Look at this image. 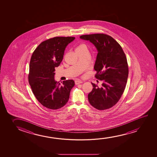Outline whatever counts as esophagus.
Segmentation results:
<instances>
[{
  "label": "esophagus",
  "mask_w": 157,
  "mask_h": 157,
  "mask_svg": "<svg viewBox=\"0 0 157 157\" xmlns=\"http://www.w3.org/2000/svg\"><path fill=\"white\" fill-rule=\"evenodd\" d=\"M82 82H82V80H75V85H78V84H82Z\"/></svg>",
  "instance_id": "1"
}]
</instances>
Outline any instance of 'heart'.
Instances as JSON below:
<instances>
[{
	"instance_id": "heart-1",
	"label": "heart",
	"mask_w": 157,
	"mask_h": 157,
	"mask_svg": "<svg viewBox=\"0 0 157 157\" xmlns=\"http://www.w3.org/2000/svg\"><path fill=\"white\" fill-rule=\"evenodd\" d=\"M86 47V45L84 44H80L79 45H78L77 47L75 48V51H77V50H79L82 49H84Z\"/></svg>"
}]
</instances>
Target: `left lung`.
<instances>
[{
    "label": "left lung",
    "mask_w": 157,
    "mask_h": 157,
    "mask_svg": "<svg viewBox=\"0 0 157 157\" xmlns=\"http://www.w3.org/2000/svg\"><path fill=\"white\" fill-rule=\"evenodd\" d=\"M80 38L90 41L97 48L95 77L103 82L101 87L92 82L93 88L88 95L89 102L97 109L110 108L119 101L127 84L129 69L124 52L120 44L108 35H84Z\"/></svg>",
    "instance_id": "1"
}]
</instances>
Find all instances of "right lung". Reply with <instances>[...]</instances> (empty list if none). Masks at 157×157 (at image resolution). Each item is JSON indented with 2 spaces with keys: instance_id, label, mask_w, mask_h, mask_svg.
<instances>
[{
  "instance_id": "add662e5",
  "label": "right lung",
  "mask_w": 157,
  "mask_h": 157,
  "mask_svg": "<svg viewBox=\"0 0 157 157\" xmlns=\"http://www.w3.org/2000/svg\"><path fill=\"white\" fill-rule=\"evenodd\" d=\"M75 37H55L40 43L33 52L29 64L28 82L33 93L42 105L58 109L69 100L73 80L56 82L55 67L62 61L65 49Z\"/></svg>"
}]
</instances>
